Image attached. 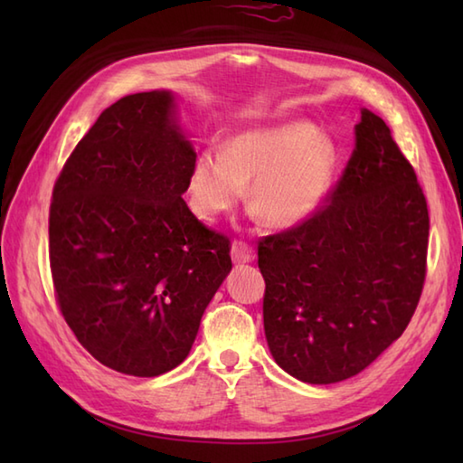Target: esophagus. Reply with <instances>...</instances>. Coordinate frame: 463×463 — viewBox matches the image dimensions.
I'll use <instances>...</instances> for the list:
<instances>
[{
  "instance_id": "obj_1",
  "label": "esophagus",
  "mask_w": 463,
  "mask_h": 463,
  "mask_svg": "<svg viewBox=\"0 0 463 463\" xmlns=\"http://www.w3.org/2000/svg\"><path fill=\"white\" fill-rule=\"evenodd\" d=\"M231 257L237 264H244V262H252L254 260V250L252 247H249L247 242L242 241H234L231 247Z\"/></svg>"
}]
</instances>
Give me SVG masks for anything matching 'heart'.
<instances>
[{
  "label": "heart",
  "instance_id": "1",
  "mask_svg": "<svg viewBox=\"0 0 463 463\" xmlns=\"http://www.w3.org/2000/svg\"><path fill=\"white\" fill-rule=\"evenodd\" d=\"M336 145L308 123H284L231 135L206 149L186 176V203L203 221L232 211L250 183L254 214L290 229L320 209L336 169Z\"/></svg>",
  "mask_w": 463,
  "mask_h": 463
}]
</instances>
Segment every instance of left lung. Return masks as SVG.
<instances>
[{
    "label": "left lung",
    "mask_w": 463,
    "mask_h": 463,
    "mask_svg": "<svg viewBox=\"0 0 463 463\" xmlns=\"http://www.w3.org/2000/svg\"><path fill=\"white\" fill-rule=\"evenodd\" d=\"M430 216L414 166L378 115L362 109L356 146L328 203L259 242L264 334L290 376H356L402 336L426 280Z\"/></svg>",
    "instance_id": "obj_1"
}]
</instances>
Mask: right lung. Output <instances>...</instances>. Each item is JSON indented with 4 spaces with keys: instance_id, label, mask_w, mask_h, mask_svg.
I'll use <instances>...</instances> for the list:
<instances>
[{
    "instance_id": "obj_1",
    "label": "right lung",
    "mask_w": 463,
    "mask_h": 463,
    "mask_svg": "<svg viewBox=\"0 0 463 463\" xmlns=\"http://www.w3.org/2000/svg\"><path fill=\"white\" fill-rule=\"evenodd\" d=\"M196 159L171 91L127 95L63 165L49 209L55 298L81 346L139 378L189 356L231 241L183 201Z\"/></svg>"
}]
</instances>
